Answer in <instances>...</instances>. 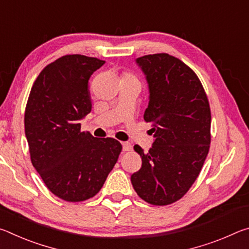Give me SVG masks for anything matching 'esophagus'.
Listing matches in <instances>:
<instances>
[{
    "label": "esophagus",
    "instance_id": "34e87169",
    "mask_svg": "<svg viewBox=\"0 0 249 249\" xmlns=\"http://www.w3.org/2000/svg\"><path fill=\"white\" fill-rule=\"evenodd\" d=\"M122 146H123V150L124 151H129L130 149H132V145H130L129 142H122Z\"/></svg>",
    "mask_w": 249,
    "mask_h": 249
}]
</instances>
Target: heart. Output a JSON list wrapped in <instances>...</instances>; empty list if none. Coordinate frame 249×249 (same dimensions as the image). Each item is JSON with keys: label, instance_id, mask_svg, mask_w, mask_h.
<instances>
[{"label": "heart", "instance_id": "obj_1", "mask_svg": "<svg viewBox=\"0 0 249 249\" xmlns=\"http://www.w3.org/2000/svg\"><path fill=\"white\" fill-rule=\"evenodd\" d=\"M123 78H125V79H130V80H136V81H137L136 77H135V75H134L133 73H130V72H125L124 75H123Z\"/></svg>", "mask_w": 249, "mask_h": 249}]
</instances>
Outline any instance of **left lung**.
<instances>
[{"label":"left lung","instance_id":"left-lung-1","mask_svg":"<svg viewBox=\"0 0 249 249\" xmlns=\"http://www.w3.org/2000/svg\"><path fill=\"white\" fill-rule=\"evenodd\" d=\"M136 62L149 86L144 120L153 126L155 142L147 154L134 146L142 168L130 181L147 203L168 205L189 191L208 156L210 104L200 79L180 59L162 53L146 54Z\"/></svg>","mask_w":249,"mask_h":249}]
</instances>
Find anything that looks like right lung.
Segmentation results:
<instances>
[{
	"instance_id": "obj_1",
	"label": "right lung",
	"mask_w": 249,
	"mask_h": 249,
	"mask_svg": "<svg viewBox=\"0 0 249 249\" xmlns=\"http://www.w3.org/2000/svg\"><path fill=\"white\" fill-rule=\"evenodd\" d=\"M104 64L83 54L58 58L41 70L25 108L33 166L49 191L67 202L94 196L122 151L119 141L95 138L79 123L92 107L88 82Z\"/></svg>"
}]
</instances>
